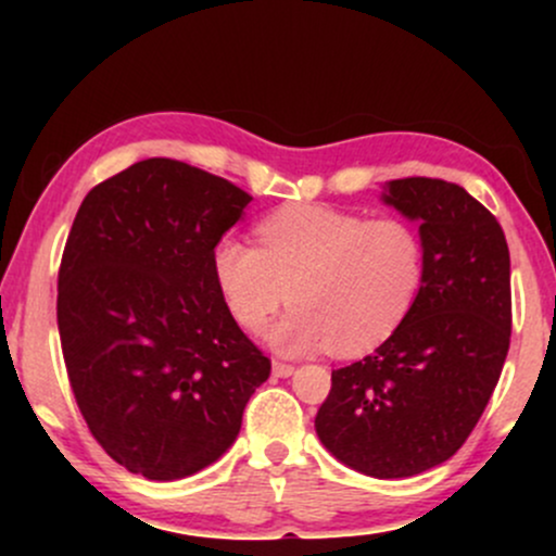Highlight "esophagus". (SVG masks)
<instances>
[{
    "instance_id": "obj_1",
    "label": "esophagus",
    "mask_w": 556,
    "mask_h": 556,
    "mask_svg": "<svg viewBox=\"0 0 556 556\" xmlns=\"http://www.w3.org/2000/svg\"><path fill=\"white\" fill-rule=\"evenodd\" d=\"M271 371H274V376H292L295 374V366H292V363H282V361H274V366H271Z\"/></svg>"
}]
</instances>
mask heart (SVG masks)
Segmentation results:
<instances>
[{
  "label": "heart",
  "instance_id": "b5f03b06",
  "mask_svg": "<svg viewBox=\"0 0 556 556\" xmlns=\"http://www.w3.org/2000/svg\"><path fill=\"white\" fill-rule=\"evenodd\" d=\"M256 238L258 248L232 235L216 240L214 285L251 334L290 300L295 308L269 334L282 353H371L407 321L424 290V240L402 219L298 203L266 216Z\"/></svg>",
  "mask_w": 556,
  "mask_h": 556
}]
</instances>
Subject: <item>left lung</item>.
I'll return each instance as SVG.
<instances>
[{"mask_svg": "<svg viewBox=\"0 0 556 556\" xmlns=\"http://www.w3.org/2000/svg\"><path fill=\"white\" fill-rule=\"evenodd\" d=\"M384 203L418 222L424 290L376 353L331 371L316 433L358 473L410 478L460 450L500 381L513 331L509 251L496 216L455 182L392 180Z\"/></svg>", "mask_w": 556, "mask_h": 556, "instance_id": "8db88e82", "label": "left lung"}]
</instances>
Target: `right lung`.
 Segmentation results:
<instances>
[{"instance_id":"1","label":"right lung","mask_w":556,"mask_h":556,"mask_svg":"<svg viewBox=\"0 0 556 556\" xmlns=\"http://www.w3.org/2000/svg\"><path fill=\"white\" fill-rule=\"evenodd\" d=\"M253 198L175 159H143L83 198L56 285L62 355L106 455L149 481L219 460L271 361L214 285L216 240Z\"/></svg>"}]
</instances>
